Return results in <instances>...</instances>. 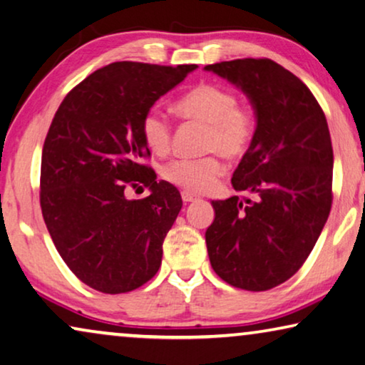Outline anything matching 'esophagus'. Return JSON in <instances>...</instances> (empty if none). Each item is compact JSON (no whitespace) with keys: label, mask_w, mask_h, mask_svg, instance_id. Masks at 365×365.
Returning a JSON list of instances; mask_svg holds the SVG:
<instances>
[{"label":"esophagus","mask_w":365,"mask_h":365,"mask_svg":"<svg viewBox=\"0 0 365 365\" xmlns=\"http://www.w3.org/2000/svg\"><path fill=\"white\" fill-rule=\"evenodd\" d=\"M182 200H183V203H190V201L198 200V197H197V195L190 193V192H182Z\"/></svg>","instance_id":"obj_1"}]
</instances>
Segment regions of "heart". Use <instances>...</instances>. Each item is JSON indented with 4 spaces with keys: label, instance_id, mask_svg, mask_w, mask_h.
Listing matches in <instances>:
<instances>
[{
    "label": "heart",
    "instance_id": "b5f03b06",
    "mask_svg": "<svg viewBox=\"0 0 365 365\" xmlns=\"http://www.w3.org/2000/svg\"><path fill=\"white\" fill-rule=\"evenodd\" d=\"M183 121L206 124L203 149L215 154L177 159L162 168V177L190 193H203L225 173L220 154L236 160L247 154L259 129L257 113L237 95L220 83H200L175 103ZM140 134L148 148L165 155L172 148V123L159 110H149L140 119Z\"/></svg>",
    "mask_w": 365,
    "mask_h": 365
}]
</instances>
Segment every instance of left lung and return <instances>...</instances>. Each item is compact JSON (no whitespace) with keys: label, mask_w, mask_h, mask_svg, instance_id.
<instances>
[{"label":"left lung","mask_w":365,"mask_h":365,"mask_svg":"<svg viewBox=\"0 0 365 365\" xmlns=\"http://www.w3.org/2000/svg\"><path fill=\"white\" fill-rule=\"evenodd\" d=\"M251 98L259 129L206 230L211 267L226 284L270 290L300 270L333 203L326 116L303 81L270 58L206 65Z\"/></svg>","instance_id":"1"}]
</instances>
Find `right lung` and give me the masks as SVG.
<instances>
[{"label":"right lung","mask_w":365,"mask_h":365,"mask_svg":"<svg viewBox=\"0 0 365 365\" xmlns=\"http://www.w3.org/2000/svg\"><path fill=\"white\" fill-rule=\"evenodd\" d=\"M197 65L114 62L63 98L42 148L41 208L68 269L98 292L143 287L162 264V244L182 197L157 182L140 119ZM151 195L129 200L127 190Z\"/></svg>","instance_id":"1"}]
</instances>
